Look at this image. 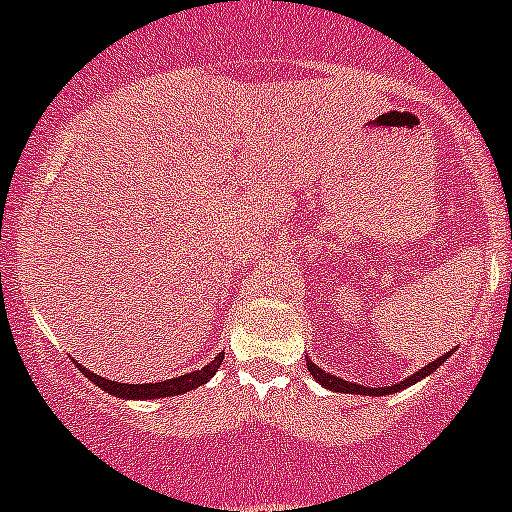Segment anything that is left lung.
<instances>
[{
  "label": "left lung",
  "instance_id": "left-lung-1",
  "mask_svg": "<svg viewBox=\"0 0 512 512\" xmlns=\"http://www.w3.org/2000/svg\"><path fill=\"white\" fill-rule=\"evenodd\" d=\"M448 355H450V352H445L443 357H438V360H435V362H430V365H425L423 370L413 372V375L405 377V380L398 382V385H385V388H362V385H357V382H347V380H342V377L330 375V372H325V370H322V367H317L312 360H307V370H310V375L315 377V380L320 382V385H325L327 390H335V393H350V395H375V398H380V395L400 393V390L410 388L413 382L423 380L425 375H430V372L438 370V367L443 365L445 360H448Z\"/></svg>",
  "mask_w": 512,
  "mask_h": 512
}]
</instances>
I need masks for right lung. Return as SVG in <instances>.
<instances>
[{"instance_id": "right-lung-1", "label": "right lung", "mask_w": 512, "mask_h": 512, "mask_svg": "<svg viewBox=\"0 0 512 512\" xmlns=\"http://www.w3.org/2000/svg\"><path fill=\"white\" fill-rule=\"evenodd\" d=\"M222 357H225V352H220V355H217L215 360L210 362V365L200 367V370L187 372V375H180V377H172V380H165V382H145V385H127V382L107 380V377L97 375V372H89L87 367H79V370H82L84 375H87L89 380L94 382V385H99V388H102L104 393L114 395V398H122V400H155V398H175V395L190 393V390H195V388H200V385H205V382L210 380L212 375H215L217 367L222 365Z\"/></svg>"}]
</instances>
